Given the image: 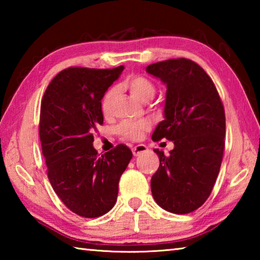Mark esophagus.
Masks as SVG:
<instances>
[{"label":"esophagus","mask_w":260,"mask_h":260,"mask_svg":"<svg viewBox=\"0 0 260 260\" xmlns=\"http://www.w3.org/2000/svg\"><path fill=\"white\" fill-rule=\"evenodd\" d=\"M148 150L147 146H144V144H138V146H135L133 149H132V151H133V155L136 156H140L141 153L146 152Z\"/></svg>","instance_id":"obj_1"}]
</instances>
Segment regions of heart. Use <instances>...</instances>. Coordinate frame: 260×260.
Here are the masks:
<instances>
[{"mask_svg":"<svg viewBox=\"0 0 260 260\" xmlns=\"http://www.w3.org/2000/svg\"><path fill=\"white\" fill-rule=\"evenodd\" d=\"M124 87L129 93L134 96L135 99L142 102H148L150 101L156 94V85L150 79L144 76L135 74L131 76L124 81ZM117 95L116 88H110V89L104 94L101 103L102 112L105 117H109L112 112V107L114 99ZM151 122L148 119H140L136 121H122L121 124L117 127V133L121 138L128 140H138L140 139L144 132L150 129Z\"/></svg>","mask_w":260,"mask_h":260,"instance_id":"1","label":"heart"}]
</instances>
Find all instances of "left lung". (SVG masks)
<instances>
[{"label": "left lung", "instance_id": "left-lung-1", "mask_svg": "<svg viewBox=\"0 0 260 260\" xmlns=\"http://www.w3.org/2000/svg\"><path fill=\"white\" fill-rule=\"evenodd\" d=\"M165 83V120L152 141H173L170 156L155 149L159 167L151 178L156 203L186 214L204 204L212 191L225 149V109L208 73L187 58L167 59L147 67Z\"/></svg>", "mask_w": 260, "mask_h": 260}]
</instances>
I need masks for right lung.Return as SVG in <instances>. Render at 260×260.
I'll return each instance as SVG.
<instances>
[{
	"instance_id": "add662e5",
	"label": "right lung",
	"mask_w": 260,
	"mask_h": 260,
	"mask_svg": "<svg viewBox=\"0 0 260 260\" xmlns=\"http://www.w3.org/2000/svg\"><path fill=\"white\" fill-rule=\"evenodd\" d=\"M124 70L69 68L47 87L39 134L48 179L68 209L98 218L116 204L118 183L133 153L125 144L99 155L94 131L103 124L101 100Z\"/></svg>"
}]
</instances>
